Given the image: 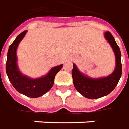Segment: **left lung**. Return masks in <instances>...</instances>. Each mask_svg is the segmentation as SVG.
<instances>
[{
    "instance_id": "1",
    "label": "left lung",
    "mask_w": 129,
    "mask_h": 129,
    "mask_svg": "<svg viewBox=\"0 0 129 129\" xmlns=\"http://www.w3.org/2000/svg\"><path fill=\"white\" fill-rule=\"evenodd\" d=\"M104 37L112 48L116 58V67L113 73L106 77L91 78L81 73L75 63L73 64L72 77L73 85L83 96L89 99H99L109 94L117 86L122 73L121 53L120 48L110 32H105Z\"/></svg>"
}]
</instances>
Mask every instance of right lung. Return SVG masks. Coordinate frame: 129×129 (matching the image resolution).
I'll list each match as a JSON object with an SVG mask.
<instances>
[{
	"instance_id": "right-lung-1",
	"label": "right lung",
	"mask_w": 129,
	"mask_h": 129,
	"mask_svg": "<svg viewBox=\"0 0 129 129\" xmlns=\"http://www.w3.org/2000/svg\"><path fill=\"white\" fill-rule=\"evenodd\" d=\"M26 33L27 30H25L19 34L8 48L6 66V73L16 91L30 98H38L46 93L52 88L55 76L62 69L63 64L52 68L46 75L40 78H30L21 73L17 63L16 51Z\"/></svg>"
}]
</instances>
